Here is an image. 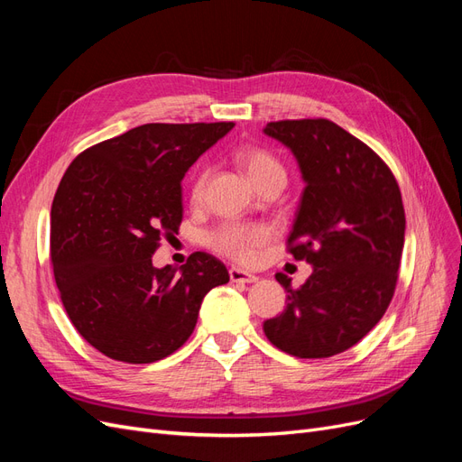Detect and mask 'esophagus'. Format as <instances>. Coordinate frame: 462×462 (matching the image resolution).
<instances>
[{"instance_id":"34e87169","label":"esophagus","mask_w":462,"mask_h":462,"mask_svg":"<svg viewBox=\"0 0 462 462\" xmlns=\"http://www.w3.org/2000/svg\"><path fill=\"white\" fill-rule=\"evenodd\" d=\"M229 279L233 283H256L258 277L250 272H245L241 268H231L229 270Z\"/></svg>"}]
</instances>
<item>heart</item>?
I'll return each mask as SVG.
<instances>
[{
    "label": "heart",
    "instance_id": "b5f03b06",
    "mask_svg": "<svg viewBox=\"0 0 462 462\" xmlns=\"http://www.w3.org/2000/svg\"><path fill=\"white\" fill-rule=\"evenodd\" d=\"M236 160H239L245 173L253 180L256 189H260L263 183H268V180H283L285 183V167L277 158H273L270 152L248 146L239 152ZM208 177V165H202L200 170L194 173L190 183V199L194 202H199L204 197ZM270 239L272 229L268 226H263V223L226 221L208 235V245L223 256L248 263L256 258L258 248H262Z\"/></svg>",
    "mask_w": 462,
    "mask_h": 462
}]
</instances>
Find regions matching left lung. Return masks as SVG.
Masks as SVG:
<instances>
[{
  "mask_svg": "<svg viewBox=\"0 0 462 462\" xmlns=\"http://www.w3.org/2000/svg\"><path fill=\"white\" fill-rule=\"evenodd\" d=\"M263 133L299 162L306 187L287 248L314 268L299 289L275 273L287 306L263 333L292 356L339 355L393 299L407 223L399 185L370 146L329 119L272 121Z\"/></svg>",
  "mask_w": 462,
  "mask_h": 462,
  "instance_id": "8db88e82",
  "label": "left lung"
}]
</instances>
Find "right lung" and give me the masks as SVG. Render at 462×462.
Segmentation results:
<instances>
[{"label": "right lung", "instance_id": "obj_1", "mask_svg": "<svg viewBox=\"0 0 462 462\" xmlns=\"http://www.w3.org/2000/svg\"><path fill=\"white\" fill-rule=\"evenodd\" d=\"M235 123H146L73 160L51 204V265L77 331L102 355L150 365L194 331L202 299L229 282L194 253L158 270L160 239L179 231L189 167Z\"/></svg>", "mask_w": 462, "mask_h": 462}]
</instances>
